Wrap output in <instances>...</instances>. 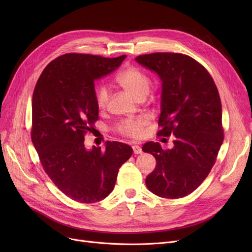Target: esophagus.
Returning <instances> with one entry per match:
<instances>
[{
    "mask_svg": "<svg viewBox=\"0 0 252 252\" xmlns=\"http://www.w3.org/2000/svg\"><path fill=\"white\" fill-rule=\"evenodd\" d=\"M133 151L135 154H141L143 151H142V148L139 146V145H134L133 146Z\"/></svg>",
    "mask_w": 252,
    "mask_h": 252,
    "instance_id": "obj_1",
    "label": "esophagus"
}]
</instances>
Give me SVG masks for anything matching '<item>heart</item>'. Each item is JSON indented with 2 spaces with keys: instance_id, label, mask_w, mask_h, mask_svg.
Returning a JSON list of instances; mask_svg holds the SVG:
<instances>
[{
  "instance_id": "1",
  "label": "heart",
  "mask_w": 252,
  "mask_h": 252,
  "mask_svg": "<svg viewBox=\"0 0 252 252\" xmlns=\"http://www.w3.org/2000/svg\"><path fill=\"white\" fill-rule=\"evenodd\" d=\"M116 83L119 87L128 92L138 101L144 100L150 92L152 81L148 73L139 66L130 65L119 72L116 76ZM109 100V92L105 87H99L96 90V104L99 109H104ZM148 125L147 118L137 117L127 118L121 122L116 130L119 134L131 139L142 137L145 126Z\"/></svg>"
}]
</instances>
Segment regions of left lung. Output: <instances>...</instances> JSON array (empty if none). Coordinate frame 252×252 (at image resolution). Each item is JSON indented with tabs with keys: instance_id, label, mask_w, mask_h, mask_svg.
Masks as SVG:
<instances>
[{
	"instance_id": "obj_1",
	"label": "left lung",
	"mask_w": 252,
	"mask_h": 252,
	"mask_svg": "<svg viewBox=\"0 0 252 252\" xmlns=\"http://www.w3.org/2000/svg\"><path fill=\"white\" fill-rule=\"evenodd\" d=\"M136 61L162 83L157 136H175L171 149L163 150L157 142L142 147L156 159L146 186L159 197H185L206 179L223 141L218 88L203 65L181 53H152Z\"/></svg>"
}]
</instances>
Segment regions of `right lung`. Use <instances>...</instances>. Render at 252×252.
<instances>
[{"label":"right lung","mask_w":252,"mask_h":252,"mask_svg":"<svg viewBox=\"0 0 252 252\" xmlns=\"http://www.w3.org/2000/svg\"><path fill=\"white\" fill-rule=\"evenodd\" d=\"M126 57L67 53L51 61L36 82L32 141L46 174L74 201L95 203L107 197L119 167L133 154L121 142L107 141L103 150H87L84 143L99 118L94 83Z\"/></svg>","instance_id":"1"}]
</instances>
